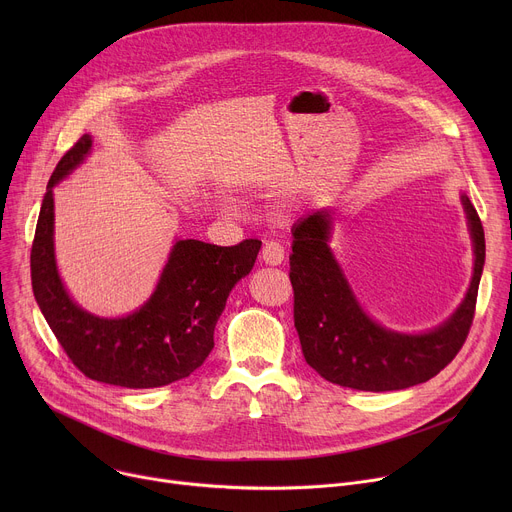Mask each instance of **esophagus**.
Here are the masks:
<instances>
[{"label": "esophagus", "instance_id": "obj_1", "mask_svg": "<svg viewBox=\"0 0 512 512\" xmlns=\"http://www.w3.org/2000/svg\"><path fill=\"white\" fill-rule=\"evenodd\" d=\"M261 259L267 265H281L285 259V249L279 241H265L263 249H261Z\"/></svg>", "mask_w": 512, "mask_h": 512}]
</instances>
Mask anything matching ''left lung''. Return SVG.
Listing matches in <instances>:
<instances>
[{
	"label": "left lung",
	"mask_w": 512,
	"mask_h": 512,
	"mask_svg": "<svg viewBox=\"0 0 512 512\" xmlns=\"http://www.w3.org/2000/svg\"><path fill=\"white\" fill-rule=\"evenodd\" d=\"M462 204L474 243V275L460 308L425 334L387 330L362 312L328 247V210L310 212L294 225L289 255L294 322L304 358L320 377L356 391H399L429 381L454 360L474 320L486 257L480 216L466 194Z\"/></svg>",
	"instance_id": "8db88e82"
}]
</instances>
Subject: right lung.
I'll list each match as a JSON object with an SVG mask.
<instances>
[{
	"label": "right lung",
	"mask_w": 512,
	"mask_h": 512,
	"mask_svg": "<svg viewBox=\"0 0 512 512\" xmlns=\"http://www.w3.org/2000/svg\"><path fill=\"white\" fill-rule=\"evenodd\" d=\"M83 135L50 176L30 253L34 298L72 364L89 379L154 389L190 377L214 348V326L237 281L255 265L259 239L218 247L176 241L152 298L125 318H99L70 300L54 261L52 188L91 152Z\"/></svg>",
	"instance_id": "obj_1"
}]
</instances>
